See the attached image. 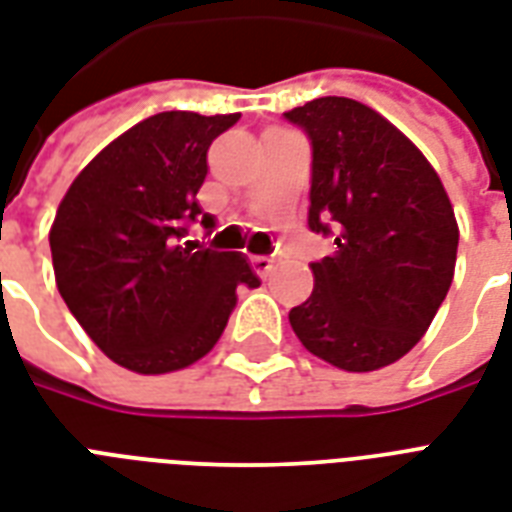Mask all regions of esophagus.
<instances>
[{
    "label": "esophagus",
    "mask_w": 512,
    "mask_h": 512,
    "mask_svg": "<svg viewBox=\"0 0 512 512\" xmlns=\"http://www.w3.org/2000/svg\"><path fill=\"white\" fill-rule=\"evenodd\" d=\"M252 268H255L260 276H271V271L276 268V257L271 255H255L252 257Z\"/></svg>",
    "instance_id": "obj_1"
}]
</instances>
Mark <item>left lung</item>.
<instances>
[{
	"mask_svg": "<svg viewBox=\"0 0 512 512\" xmlns=\"http://www.w3.org/2000/svg\"><path fill=\"white\" fill-rule=\"evenodd\" d=\"M284 116L311 140L308 228L337 244L289 324L313 356L374 372L420 342L452 287L454 209L412 140L364 103L316 98Z\"/></svg>",
	"mask_w": 512,
	"mask_h": 512,
	"instance_id": "left-lung-1",
	"label": "left lung"
}]
</instances>
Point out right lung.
<instances>
[{"label": "right lung", "instance_id": "1", "mask_svg": "<svg viewBox=\"0 0 512 512\" xmlns=\"http://www.w3.org/2000/svg\"><path fill=\"white\" fill-rule=\"evenodd\" d=\"M241 114L164 111L108 143L63 196L50 231L60 297L124 369L164 374L215 348L241 284L260 287L241 252L180 244L199 207L207 151Z\"/></svg>", "mask_w": 512, "mask_h": 512}]
</instances>
